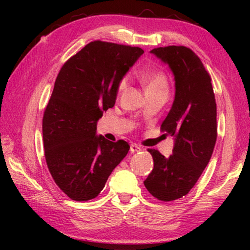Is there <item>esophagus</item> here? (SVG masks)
I'll return each mask as SVG.
<instances>
[{"mask_svg":"<svg viewBox=\"0 0 250 250\" xmlns=\"http://www.w3.org/2000/svg\"><path fill=\"white\" fill-rule=\"evenodd\" d=\"M141 151V147L139 146L138 145H135V143H132V145L130 146V152L131 153H135V152H139Z\"/></svg>","mask_w":250,"mask_h":250,"instance_id":"obj_1","label":"esophagus"}]
</instances>
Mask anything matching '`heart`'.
<instances>
[{
    "label": "heart",
    "mask_w": 250,
    "mask_h": 250,
    "mask_svg": "<svg viewBox=\"0 0 250 250\" xmlns=\"http://www.w3.org/2000/svg\"><path fill=\"white\" fill-rule=\"evenodd\" d=\"M142 79H143V83H145V86H146V94L147 92H152V91H156V90H161V89H167L168 88L167 77L162 70L147 71V73L143 75ZM128 83H129V76L128 75L121 77L119 83H118V87H117L118 94L120 95L121 92L125 89L126 86H128Z\"/></svg>",
    "instance_id": "1"
}]
</instances>
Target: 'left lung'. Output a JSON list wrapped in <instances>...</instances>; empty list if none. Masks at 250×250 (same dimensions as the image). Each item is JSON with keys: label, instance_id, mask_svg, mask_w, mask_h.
<instances>
[{"label": "left lung", "instance_id": "8db88e82", "mask_svg": "<svg viewBox=\"0 0 250 250\" xmlns=\"http://www.w3.org/2000/svg\"><path fill=\"white\" fill-rule=\"evenodd\" d=\"M151 53L174 74L175 99L161 129L175 143L168 158L147 149L154 167L145 185L152 196L170 202L188 195L209 162L217 139L216 100L208 71L191 48L173 45Z\"/></svg>", "mask_w": 250, "mask_h": 250}]
</instances>
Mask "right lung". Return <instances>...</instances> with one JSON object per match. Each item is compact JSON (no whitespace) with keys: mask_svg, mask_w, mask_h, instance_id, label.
Returning <instances> with one entry per match:
<instances>
[{"mask_svg":"<svg viewBox=\"0 0 250 250\" xmlns=\"http://www.w3.org/2000/svg\"><path fill=\"white\" fill-rule=\"evenodd\" d=\"M145 53L94 41L59 70L43 116L45 159L55 183L74 201L98 196L130 146L97 137V121L115 105L118 83Z\"/></svg>","mask_w":250,"mask_h":250,"instance_id":"obj_1","label":"right lung"}]
</instances>
